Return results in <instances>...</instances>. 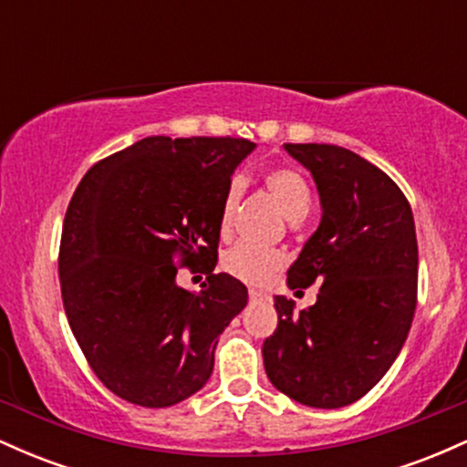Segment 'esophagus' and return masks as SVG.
Masks as SVG:
<instances>
[{"label": "esophagus", "mask_w": 467, "mask_h": 467, "mask_svg": "<svg viewBox=\"0 0 467 467\" xmlns=\"http://www.w3.org/2000/svg\"><path fill=\"white\" fill-rule=\"evenodd\" d=\"M248 296H250V301H252V303H256V301H264L265 294H264V292H259V289H250Z\"/></svg>", "instance_id": "esophagus-1"}]
</instances>
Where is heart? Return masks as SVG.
<instances>
[{"label": "heart", "mask_w": 467, "mask_h": 467, "mask_svg": "<svg viewBox=\"0 0 467 467\" xmlns=\"http://www.w3.org/2000/svg\"><path fill=\"white\" fill-rule=\"evenodd\" d=\"M264 184L267 192L275 197L278 208L283 211L289 222H301V219L309 213L312 206V192H309L307 182L303 180L301 173H296L289 166H275L267 169L264 173ZM244 191V182L234 178L228 184L226 195H223L222 203V215H219V228L226 233L233 223V215L237 211V203ZM285 265V256L278 250H264L254 248V245H233V248L223 252L222 267L226 275L237 278L241 283L248 285H264L276 275L281 267Z\"/></svg>", "instance_id": "obj_1"}]
</instances>
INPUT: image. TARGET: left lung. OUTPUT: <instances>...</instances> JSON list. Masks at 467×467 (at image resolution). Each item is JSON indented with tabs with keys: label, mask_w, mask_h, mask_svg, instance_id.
Wrapping results in <instances>:
<instances>
[{
	"label": "left lung",
	"mask_w": 467,
	"mask_h": 467,
	"mask_svg": "<svg viewBox=\"0 0 467 467\" xmlns=\"http://www.w3.org/2000/svg\"><path fill=\"white\" fill-rule=\"evenodd\" d=\"M312 173L323 217L287 270L292 289L320 283L294 314L275 298L276 331L264 342L270 382L314 409L367 395L400 356L417 305V237L410 203L378 166L336 144H283Z\"/></svg>",
	"instance_id": "1"
}]
</instances>
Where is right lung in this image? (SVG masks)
<instances>
[{"label": "right lung", "instance_id": "right-lung-1", "mask_svg": "<svg viewBox=\"0 0 467 467\" xmlns=\"http://www.w3.org/2000/svg\"><path fill=\"white\" fill-rule=\"evenodd\" d=\"M245 138L138 140L85 173L63 222L58 276L67 323L96 378L118 398L164 409L197 393L217 337L248 303L219 272V215ZM207 272L200 295L178 266Z\"/></svg>", "mask_w": 467, "mask_h": 467}]
</instances>
